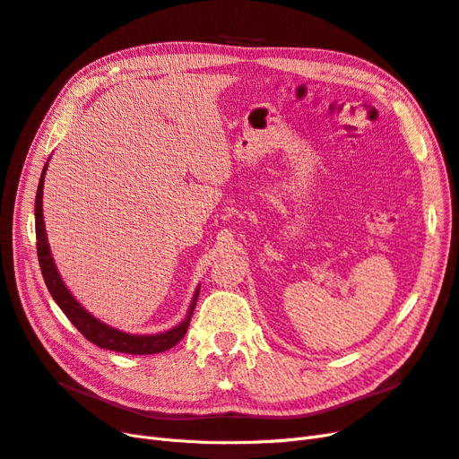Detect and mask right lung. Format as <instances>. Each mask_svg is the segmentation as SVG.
Returning <instances> with one entry per match:
<instances>
[{
    "mask_svg": "<svg viewBox=\"0 0 459 459\" xmlns=\"http://www.w3.org/2000/svg\"><path fill=\"white\" fill-rule=\"evenodd\" d=\"M48 163L44 165V171L40 177V185L36 190V205H34V219H36V247H38V261H40L42 277L46 281L48 290L51 298L56 299V304L63 309L65 316L76 326L78 331L82 333L84 338H88L91 344H96L103 350H113L121 353H134V356H150V353H160L169 348L178 344L182 338H185L190 317L194 313L195 302H198L200 288H195L192 304L188 307V313L185 321H180L173 329H169L160 334H130L123 333L115 326H109L108 323L100 321L98 317L91 316L88 309H84L81 304L76 302V298L69 292V288L65 286L61 274L56 267V261L51 257V250L48 244V234L44 225V209H42V190H44V177H46Z\"/></svg>",
    "mask_w": 459,
    "mask_h": 459,
    "instance_id": "1",
    "label": "right lung"
}]
</instances>
